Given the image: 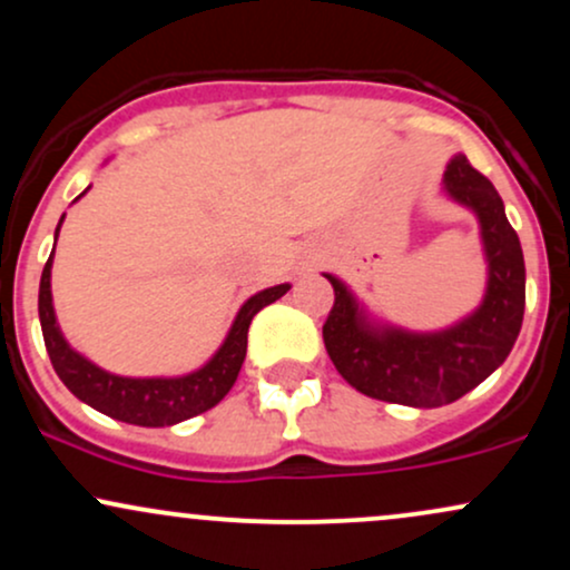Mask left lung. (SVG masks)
Here are the masks:
<instances>
[{"instance_id":"left-lung-1","label":"left lung","mask_w":570,"mask_h":570,"mask_svg":"<svg viewBox=\"0 0 570 570\" xmlns=\"http://www.w3.org/2000/svg\"><path fill=\"white\" fill-rule=\"evenodd\" d=\"M444 187L474 208L488 254V294L474 316L440 335L375 330L356 299L330 278L335 305L324 322V345L340 375L372 399L407 407H442L476 389L512 351L525 313V259L503 214V200L463 155L444 171Z\"/></svg>"}]
</instances>
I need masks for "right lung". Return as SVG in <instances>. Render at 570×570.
<instances>
[{
  "label": "right lung",
  "mask_w": 570,
  "mask_h": 570,
  "mask_svg": "<svg viewBox=\"0 0 570 570\" xmlns=\"http://www.w3.org/2000/svg\"><path fill=\"white\" fill-rule=\"evenodd\" d=\"M61 222H58V230H61ZM50 265H53V254L45 263L42 278H39V324H42L45 348H48L56 375L80 402L122 423H134V426H174V423L187 421V417L200 415V412L219 404L227 391L233 389L240 364H244L252 318L265 305L276 303L278 297L289 292V284H278L246 299V305L235 316L225 345L203 370L185 377L136 381V377L109 375V372L98 370L96 364H90L88 358L69 348L56 324L53 297H50Z\"/></svg>",
  "instance_id": "right-lung-1"
}]
</instances>
